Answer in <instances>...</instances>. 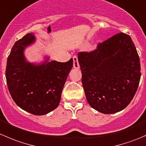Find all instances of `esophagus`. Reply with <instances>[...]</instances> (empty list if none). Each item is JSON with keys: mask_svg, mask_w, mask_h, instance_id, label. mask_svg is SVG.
<instances>
[{"mask_svg": "<svg viewBox=\"0 0 146 146\" xmlns=\"http://www.w3.org/2000/svg\"><path fill=\"white\" fill-rule=\"evenodd\" d=\"M73 67L74 68H79V63H78V58L76 56L73 57Z\"/></svg>", "mask_w": 146, "mask_h": 146, "instance_id": "obj_1", "label": "esophagus"}]
</instances>
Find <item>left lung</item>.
Returning a JSON list of instances; mask_svg holds the SVG:
<instances>
[{
	"mask_svg": "<svg viewBox=\"0 0 146 146\" xmlns=\"http://www.w3.org/2000/svg\"><path fill=\"white\" fill-rule=\"evenodd\" d=\"M82 83L90 105L103 114L126 108L141 79L138 54L129 35L121 32L98 44L90 52H79Z\"/></svg>",
	"mask_w": 146,
	"mask_h": 146,
	"instance_id": "obj_1",
	"label": "left lung"
}]
</instances>
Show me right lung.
Instances as JSON below:
<instances>
[{
    "mask_svg": "<svg viewBox=\"0 0 146 146\" xmlns=\"http://www.w3.org/2000/svg\"><path fill=\"white\" fill-rule=\"evenodd\" d=\"M35 41L27 34L15 43L7 60L5 77L12 98L18 107L35 115H44L59 104L73 58L64 63L48 61L36 65L26 61L24 50Z\"/></svg>",
    "mask_w": 146,
    "mask_h": 146,
    "instance_id": "add662e5",
    "label": "right lung"
}]
</instances>
